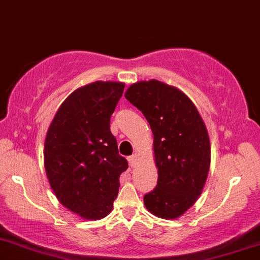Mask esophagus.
<instances>
[{
	"label": "esophagus",
	"mask_w": 260,
	"mask_h": 260,
	"mask_svg": "<svg viewBox=\"0 0 260 260\" xmlns=\"http://www.w3.org/2000/svg\"><path fill=\"white\" fill-rule=\"evenodd\" d=\"M127 160H129V164H130L131 166H135V164H136V160H137V154H133V155H130L129 158H127Z\"/></svg>",
	"instance_id": "1"
}]
</instances>
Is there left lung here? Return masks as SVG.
Wrapping results in <instances>:
<instances>
[{"label":"left lung","instance_id":"1","mask_svg":"<svg viewBox=\"0 0 260 260\" xmlns=\"http://www.w3.org/2000/svg\"><path fill=\"white\" fill-rule=\"evenodd\" d=\"M125 98L142 112L154 135L158 183L143 197L145 206L159 218H178L206 182L211 161L206 125L187 95L156 79L130 85Z\"/></svg>","mask_w":260,"mask_h":260}]
</instances>
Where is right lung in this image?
Listing matches in <instances>:
<instances>
[{
	"mask_svg": "<svg viewBox=\"0 0 260 260\" xmlns=\"http://www.w3.org/2000/svg\"><path fill=\"white\" fill-rule=\"evenodd\" d=\"M124 83L94 82L72 92L57 110L44 142V168L57 200L82 218L107 216L127 161L110 129Z\"/></svg>",
	"mask_w": 260,
	"mask_h": 260,
	"instance_id": "1",
	"label": "right lung"
}]
</instances>
